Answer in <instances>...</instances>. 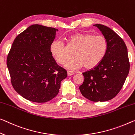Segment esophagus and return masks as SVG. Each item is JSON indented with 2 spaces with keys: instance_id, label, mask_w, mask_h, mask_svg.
<instances>
[{
  "instance_id": "1",
  "label": "esophagus",
  "mask_w": 135,
  "mask_h": 135,
  "mask_svg": "<svg viewBox=\"0 0 135 135\" xmlns=\"http://www.w3.org/2000/svg\"><path fill=\"white\" fill-rule=\"evenodd\" d=\"M67 74H68V76H71V75H72L74 74V73L73 72L69 71V70H68V71H67Z\"/></svg>"
}]
</instances>
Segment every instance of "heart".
I'll list each match as a JSON object with an SVG mask.
<instances>
[{
    "label": "heart",
    "mask_w": 135,
    "mask_h": 135,
    "mask_svg": "<svg viewBox=\"0 0 135 135\" xmlns=\"http://www.w3.org/2000/svg\"><path fill=\"white\" fill-rule=\"evenodd\" d=\"M69 40L75 49L73 54L74 58L65 65L68 69L76 70L83 66L87 69L94 68L106 53L107 43L103 36L76 33L70 37ZM50 51L56 62L60 65L65 63L69 58L67 48L60 40H55L51 43Z\"/></svg>",
    "instance_id": "b5f03b06"
}]
</instances>
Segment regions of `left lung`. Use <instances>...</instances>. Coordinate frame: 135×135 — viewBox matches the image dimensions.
Instances as JSON below:
<instances>
[{
    "label": "left lung",
    "instance_id": "1",
    "mask_svg": "<svg viewBox=\"0 0 135 135\" xmlns=\"http://www.w3.org/2000/svg\"><path fill=\"white\" fill-rule=\"evenodd\" d=\"M107 43L106 53L98 65L84 72V80L80 86L81 94L98 102L113 98L123 88L130 70L127 46L121 37L109 27L95 24Z\"/></svg>",
    "mask_w": 135,
    "mask_h": 135
}]
</instances>
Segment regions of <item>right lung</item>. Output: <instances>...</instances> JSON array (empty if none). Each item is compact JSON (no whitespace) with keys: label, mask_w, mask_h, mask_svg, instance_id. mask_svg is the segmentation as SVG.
Here are the masks:
<instances>
[{"label":"right lung","mask_w":135,"mask_h":135,"mask_svg":"<svg viewBox=\"0 0 135 135\" xmlns=\"http://www.w3.org/2000/svg\"><path fill=\"white\" fill-rule=\"evenodd\" d=\"M57 29L35 24L16 37L7 65L11 83L18 94L29 101L45 103L59 94L65 69L57 65L50 45Z\"/></svg>","instance_id":"add662e5"}]
</instances>
